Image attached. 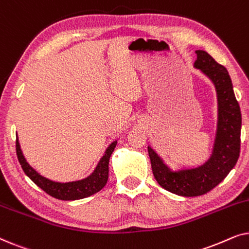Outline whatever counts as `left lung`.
I'll use <instances>...</instances> for the list:
<instances>
[{
    "label": "left lung",
    "mask_w": 249,
    "mask_h": 249,
    "mask_svg": "<svg viewBox=\"0 0 249 249\" xmlns=\"http://www.w3.org/2000/svg\"><path fill=\"white\" fill-rule=\"evenodd\" d=\"M196 54L194 67L212 81L217 96V127L212 154L197 168L172 171L148 146L156 181L168 192L185 197L204 195L219 185L236 165L240 153L241 113L229 72L205 51L197 50Z\"/></svg>",
    "instance_id": "1"
}]
</instances>
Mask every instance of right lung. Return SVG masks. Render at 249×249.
I'll return each instance as SVG.
<instances>
[{
	"label": "right lung",
	"instance_id": "right-lung-1",
	"mask_svg": "<svg viewBox=\"0 0 249 249\" xmlns=\"http://www.w3.org/2000/svg\"><path fill=\"white\" fill-rule=\"evenodd\" d=\"M117 141L112 142L108 146L105 154L102 156V159L98 162L94 172L87 178L77 180V181L70 182H56L53 180H50L45 177L40 176L35 169L29 165V163L26 161L25 156L22 154L21 148L18 138L16 141V151L18 156L19 163L21 165L23 172L32 179V181L36 183L39 188H42L46 194H49L54 198L61 200H76L81 199L85 197H89L94 194L100 192L103 187L107 185L108 179V161H110L111 154L113 153Z\"/></svg>",
	"mask_w": 249,
	"mask_h": 249
}]
</instances>
